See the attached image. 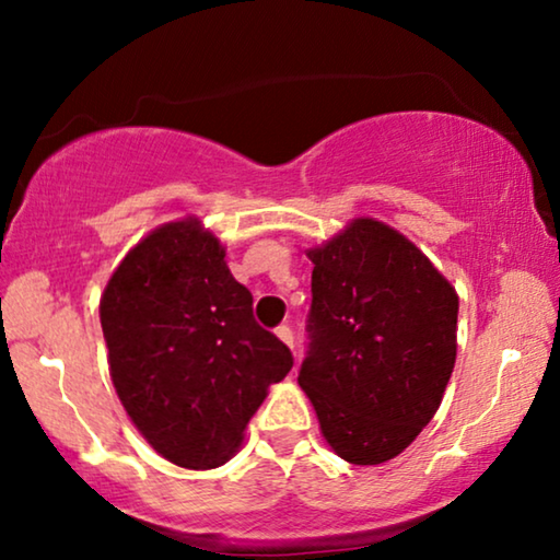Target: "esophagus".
Returning a JSON list of instances; mask_svg holds the SVG:
<instances>
[{
    "label": "esophagus",
    "mask_w": 560,
    "mask_h": 560,
    "mask_svg": "<svg viewBox=\"0 0 560 560\" xmlns=\"http://www.w3.org/2000/svg\"><path fill=\"white\" fill-rule=\"evenodd\" d=\"M275 334H278V339L280 341H285L290 349H293V341H295V336H293V328H290L288 324H280L278 328H275Z\"/></svg>",
    "instance_id": "34e87169"
}]
</instances>
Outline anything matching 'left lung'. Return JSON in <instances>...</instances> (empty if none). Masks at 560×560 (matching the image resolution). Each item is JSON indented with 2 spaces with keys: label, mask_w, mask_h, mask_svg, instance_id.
I'll use <instances>...</instances> for the list:
<instances>
[{
  "label": "left lung",
  "mask_w": 560,
  "mask_h": 560,
  "mask_svg": "<svg viewBox=\"0 0 560 560\" xmlns=\"http://www.w3.org/2000/svg\"><path fill=\"white\" fill-rule=\"evenodd\" d=\"M298 385L349 464L389 462L439 410L456 362L458 295L416 244L357 219L311 249Z\"/></svg>",
  "instance_id": "left-lung-1"
}]
</instances>
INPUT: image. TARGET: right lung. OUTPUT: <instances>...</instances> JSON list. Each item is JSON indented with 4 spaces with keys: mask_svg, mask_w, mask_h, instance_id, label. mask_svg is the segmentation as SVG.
<instances>
[{
    "mask_svg": "<svg viewBox=\"0 0 560 560\" xmlns=\"http://www.w3.org/2000/svg\"><path fill=\"white\" fill-rule=\"evenodd\" d=\"M117 395L150 446L186 469L224 464L293 354L252 313L217 236L196 219L152 232L102 298Z\"/></svg>",
    "mask_w": 560,
    "mask_h": 560,
    "instance_id": "right-lung-1",
    "label": "right lung"
}]
</instances>
